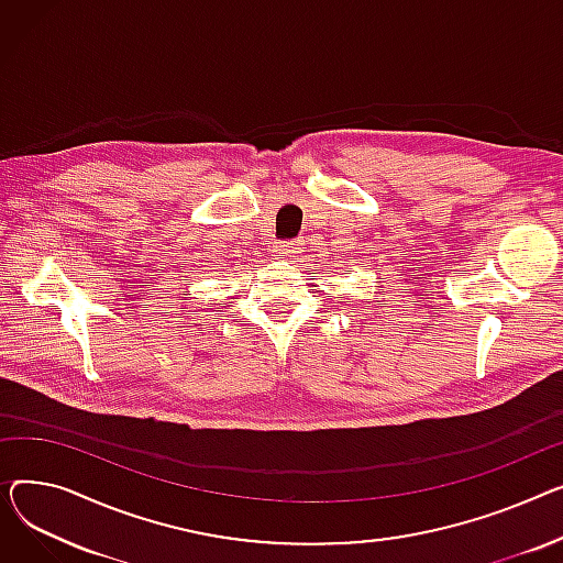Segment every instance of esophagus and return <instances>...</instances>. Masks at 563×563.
I'll use <instances>...</instances> for the list:
<instances>
[{
    "label": "esophagus",
    "instance_id": "obj_1",
    "mask_svg": "<svg viewBox=\"0 0 563 563\" xmlns=\"http://www.w3.org/2000/svg\"><path fill=\"white\" fill-rule=\"evenodd\" d=\"M297 250H300V243L286 241V243H279L275 247V256H292V254H297Z\"/></svg>",
    "mask_w": 563,
    "mask_h": 563
}]
</instances>
